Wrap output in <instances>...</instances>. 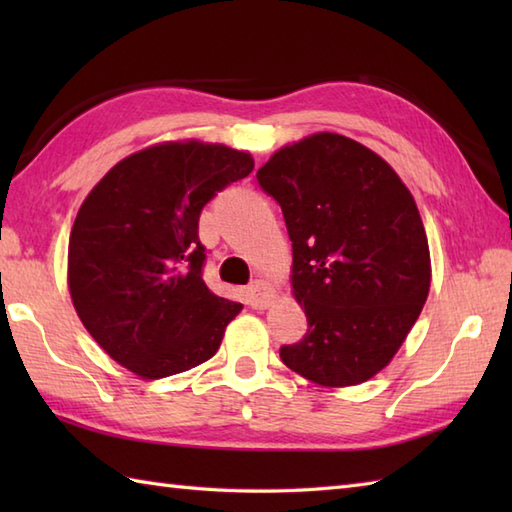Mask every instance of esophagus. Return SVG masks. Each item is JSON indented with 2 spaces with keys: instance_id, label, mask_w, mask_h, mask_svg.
Listing matches in <instances>:
<instances>
[{
  "instance_id": "esophagus-1",
  "label": "esophagus",
  "mask_w": 512,
  "mask_h": 512,
  "mask_svg": "<svg viewBox=\"0 0 512 512\" xmlns=\"http://www.w3.org/2000/svg\"><path fill=\"white\" fill-rule=\"evenodd\" d=\"M277 299V290L273 284H268L264 279H257L253 286L248 288V303L253 306L255 310H264L268 308L270 303Z\"/></svg>"
}]
</instances>
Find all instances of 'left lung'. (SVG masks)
<instances>
[{
	"label": "left lung",
	"mask_w": 512,
	"mask_h": 512,
	"mask_svg": "<svg viewBox=\"0 0 512 512\" xmlns=\"http://www.w3.org/2000/svg\"><path fill=\"white\" fill-rule=\"evenodd\" d=\"M257 180L284 211L292 295L308 319L281 361L321 387L365 383L391 363L429 295L416 200L372 149L332 132L277 149Z\"/></svg>",
	"instance_id": "8db88e82"
}]
</instances>
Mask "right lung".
<instances>
[{
  "mask_svg": "<svg viewBox=\"0 0 512 512\" xmlns=\"http://www.w3.org/2000/svg\"><path fill=\"white\" fill-rule=\"evenodd\" d=\"M255 167L248 151L167 140L123 158L83 200L68 288L85 330L118 365L156 380L220 350L242 303L204 284L202 206Z\"/></svg>",
  "mask_w": 512,
  "mask_h": 512,
  "instance_id": "right-lung-1",
  "label": "right lung"
}]
</instances>
